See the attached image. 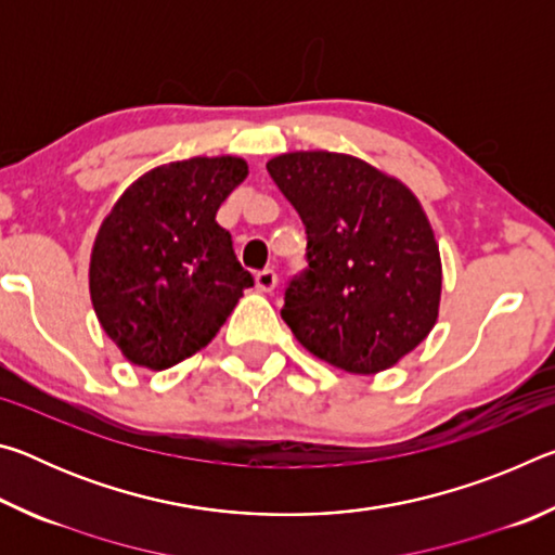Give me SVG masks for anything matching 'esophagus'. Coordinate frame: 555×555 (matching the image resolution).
I'll return each mask as SVG.
<instances>
[{"instance_id": "obj_1", "label": "esophagus", "mask_w": 555, "mask_h": 555, "mask_svg": "<svg viewBox=\"0 0 555 555\" xmlns=\"http://www.w3.org/2000/svg\"><path fill=\"white\" fill-rule=\"evenodd\" d=\"M255 281H257V288L261 291V294H271V291H274L279 284V276L274 269H264V271H259Z\"/></svg>"}]
</instances>
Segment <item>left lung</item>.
Listing matches in <instances>:
<instances>
[{"instance_id": "obj_1", "label": "left lung", "mask_w": 555, "mask_h": 555, "mask_svg": "<svg viewBox=\"0 0 555 555\" xmlns=\"http://www.w3.org/2000/svg\"><path fill=\"white\" fill-rule=\"evenodd\" d=\"M267 171L308 234V271L281 308L291 333L343 372L393 367L438 323L443 264L424 205L350 154L288 152Z\"/></svg>"}]
</instances>
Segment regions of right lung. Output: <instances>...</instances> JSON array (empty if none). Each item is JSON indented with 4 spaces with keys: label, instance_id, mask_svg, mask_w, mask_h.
Here are the masks:
<instances>
[{
    "label": "right lung",
    "instance_id": "obj_1",
    "mask_svg": "<svg viewBox=\"0 0 555 555\" xmlns=\"http://www.w3.org/2000/svg\"><path fill=\"white\" fill-rule=\"evenodd\" d=\"M249 173L240 156H193L139 176L102 220L90 300L121 357L162 372L208 345L249 288L232 237L215 222Z\"/></svg>",
    "mask_w": 555,
    "mask_h": 555
}]
</instances>
